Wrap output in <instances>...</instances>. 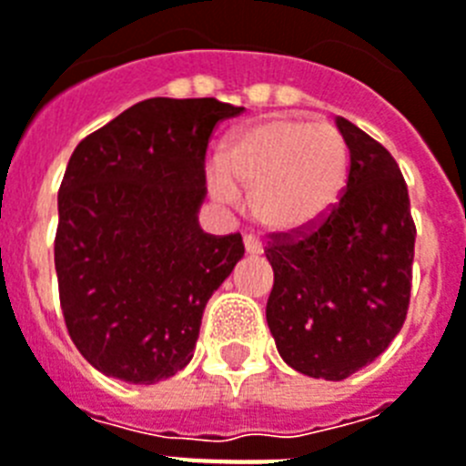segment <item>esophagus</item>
Segmentation results:
<instances>
[{
  "mask_svg": "<svg viewBox=\"0 0 466 466\" xmlns=\"http://www.w3.org/2000/svg\"><path fill=\"white\" fill-rule=\"evenodd\" d=\"M244 248L248 256H258V253H263V244H260L256 237H251V234H246L244 237Z\"/></svg>",
  "mask_w": 466,
  "mask_h": 466,
  "instance_id": "1",
  "label": "esophagus"
}]
</instances>
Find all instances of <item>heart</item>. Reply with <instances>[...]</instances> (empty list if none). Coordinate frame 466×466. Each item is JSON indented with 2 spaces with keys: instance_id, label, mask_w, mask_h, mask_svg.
<instances>
[{
  "instance_id": "1",
  "label": "heart",
  "mask_w": 466,
  "mask_h": 466,
  "mask_svg": "<svg viewBox=\"0 0 466 466\" xmlns=\"http://www.w3.org/2000/svg\"><path fill=\"white\" fill-rule=\"evenodd\" d=\"M350 181V146L332 124L268 116L229 136L220 167L208 172L215 200L232 206L239 188L251 194V213L279 234L319 225Z\"/></svg>"
}]
</instances>
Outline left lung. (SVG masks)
Masks as SVG:
<instances>
[{
    "mask_svg": "<svg viewBox=\"0 0 466 466\" xmlns=\"http://www.w3.org/2000/svg\"><path fill=\"white\" fill-rule=\"evenodd\" d=\"M350 181L309 232L275 237L266 306L279 357L311 378L344 380L380 357L407 319L414 260L410 194L395 157L351 122Z\"/></svg>",
    "mask_w": 466,
    "mask_h": 466,
    "instance_id": "obj_1",
    "label": "left lung"
}]
</instances>
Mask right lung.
Wrapping results in <instances>:
<instances>
[{
	"instance_id": "add662e5",
	"label": "right lung",
	"mask_w": 466,
	"mask_h": 466,
	"mask_svg": "<svg viewBox=\"0 0 466 466\" xmlns=\"http://www.w3.org/2000/svg\"><path fill=\"white\" fill-rule=\"evenodd\" d=\"M215 97H150L86 136L59 187L55 268L76 350L105 376L153 385L191 361L208 299L244 258L198 225Z\"/></svg>"
}]
</instances>
